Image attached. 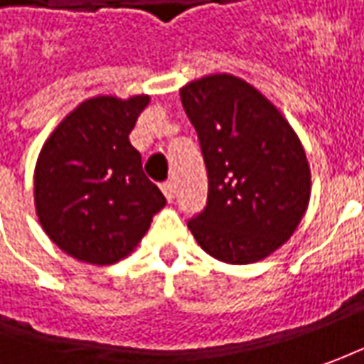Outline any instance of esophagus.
<instances>
[{
  "label": "esophagus",
  "instance_id": "esophagus-1",
  "mask_svg": "<svg viewBox=\"0 0 364 364\" xmlns=\"http://www.w3.org/2000/svg\"><path fill=\"white\" fill-rule=\"evenodd\" d=\"M161 192H164V196L168 198V203H172L176 196V186L172 182H166V184H161Z\"/></svg>",
  "mask_w": 364,
  "mask_h": 364
}]
</instances>
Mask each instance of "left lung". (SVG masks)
<instances>
[{
	"instance_id": "obj_1",
	"label": "left lung",
	"mask_w": 364,
	"mask_h": 364,
	"mask_svg": "<svg viewBox=\"0 0 364 364\" xmlns=\"http://www.w3.org/2000/svg\"><path fill=\"white\" fill-rule=\"evenodd\" d=\"M180 97L208 174L206 206L188 229L218 261L265 259L294 235L310 200L298 135L273 103L232 75L192 80Z\"/></svg>"
}]
</instances>
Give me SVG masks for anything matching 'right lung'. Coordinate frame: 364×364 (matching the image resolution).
Here are the masks:
<instances>
[{
    "label": "right lung",
    "mask_w": 364,
    "mask_h": 364,
    "mask_svg": "<svg viewBox=\"0 0 364 364\" xmlns=\"http://www.w3.org/2000/svg\"><path fill=\"white\" fill-rule=\"evenodd\" d=\"M147 103V95L89 99L60 121L38 156L36 215L70 257L92 265L117 263L166 204L129 144Z\"/></svg>",
    "instance_id": "right-lung-1"
}]
</instances>
